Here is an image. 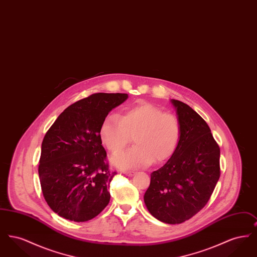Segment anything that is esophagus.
I'll list each match as a JSON object with an SVG mask.
<instances>
[{"instance_id":"obj_1","label":"esophagus","mask_w":257,"mask_h":257,"mask_svg":"<svg viewBox=\"0 0 257 257\" xmlns=\"http://www.w3.org/2000/svg\"><path fill=\"white\" fill-rule=\"evenodd\" d=\"M125 175H127V176H132V175H134V171H124L123 172Z\"/></svg>"}]
</instances>
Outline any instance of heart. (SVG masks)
Wrapping results in <instances>:
<instances>
[{"mask_svg": "<svg viewBox=\"0 0 257 257\" xmlns=\"http://www.w3.org/2000/svg\"><path fill=\"white\" fill-rule=\"evenodd\" d=\"M100 139L112 154L125 149L134 137L136 147L115 156L122 169H140L171 158L181 137L178 117L150 103H140L120 116L109 115L100 126Z\"/></svg>", "mask_w": 257, "mask_h": 257, "instance_id": "obj_1", "label": "heart"}]
</instances>
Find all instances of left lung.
<instances>
[{
  "label": "left lung",
  "mask_w": 257,
  "mask_h": 257,
  "mask_svg": "<svg viewBox=\"0 0 257 257\" xmlns=\"http://www.w3.org/2000/svg\"><path fill=\"white\" fill-rule=\"evenodd\" d=\"M181 137L169 161L150 176L145 194L149 213L166 223L191 219L206 205L220 175V147L205 120L190 106L171 100Z\"/></svg>",
  "instance_id": "obj_1"
}]
</instances>
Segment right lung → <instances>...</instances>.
<instances>
[{
	"mask_svg": "<svg viewBox=\"0 0 257 257\" xmlns=\"http://www.w3.org/2000/svg\"><path fill=\"white\" fill-rule=\"evenodd\" d=\"M126 93H94L75 102L50 127L41 145L38 174L43 196L60 217L86 221L110 201V171L100 126Z\"/></svg>",
	"mask_w": 257,
	"mask_h": 257,
	"instance_id": "add662e5",
	"label": "right lung"
}]
</instances>
